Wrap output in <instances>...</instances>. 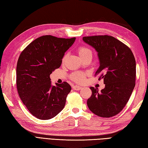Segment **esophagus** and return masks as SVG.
I'll use <instances>...</instances> for the list:
<instances>
[{
  "label": "esophagus",
  "instance_id": "esophagus-1",
  "mask_svg": "<svg viewBox=\"0 0 148 148\" xmlns=\"http://www.w3.org/2000/svg\"><path fill=\"white\" fill-rule=\"evenodd\" d=\"M72 88H73V89L75 90H79L82 88V87L80 86H78V85H75Z\"/></svg>",
  "mask_w": 148,
  "mask_h": 148
}]
</instances>
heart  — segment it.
Instances as JSON below:
<instances>
[{
	"label": "heart",
	"mask_w": 148,
	"mask_h": 148,
	"mask_svg": "<svg viewBox=\"0 0 148 148\" xmlns=\"http://www.w3.org/2000/svg\"><path fill=\"white\" fill-rule=\"evenodd\" d=\"M77 52L81 58L83 57L84 56H85L87 54H88V53H92V51H91V50L89 48H88L84 46L79 47V48L77 49ZM71 78L72 80H73L76 83H83L84 79H85V74L81 72H74V73H72L71 75Z\"/></svg>",
	"instance_id": "1"
}]
</instances>
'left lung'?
<instances>
[{"mask_svg":"<svg viewBox=\"0 0 148 148\" xmlns=\"http://www.w3.org/2000/svg\"><path fill=\"white\" fill-rule=\"evenodd\" d=\"M98 53L100 66L95 72L103 79L105 88L100 92L90 87L92 94L87 105L94 114L110 118L122 111L136 85V63L128 47L111 36L83 37Z\"/></svg>","mask_w":148,"mask_h":148,"instance_id":"left-lung-1","label":"left lung"}]
</instances>
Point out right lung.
I'll return each mask as SVG.
<instances>
[{"label": "right lung", "instance_id": "1", "mask_svg": "<svg viewBox=\"0 0 148 148\" xmlns=\"http://www.w3.org/2000/svg\"><path fill=\"white\" fill-rule=\"evenodd\" d=\"M76 37H38L28 45L19 56L16 86L21 101L34 116L43 120L57 115L64 109L71 90L67 82L52 86L50 74L62 64L65 53Z\"/></svg>", "mask_w": 148, "mask_h": 148}]
</instances>
